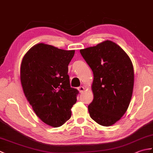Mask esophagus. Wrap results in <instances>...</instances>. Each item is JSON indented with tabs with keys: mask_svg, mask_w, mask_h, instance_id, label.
<instances>
[{
	"mask_svg": "<svg viewBox=\"0 0 153 153\" xmlns=\"http://www.w3.org/2000/svg\"><path fill=\"white\" fill-rule=\"evenodd\" d=\"M78 90H79V93H83L84 91V90H85V88H84L83 86H80V87H78Z\"/></svg>",
	"mask_w": 153,
	"mask_h": 153,
	"instance_id": "obj_1",
	"label": "esophagus"
}]
</instances>
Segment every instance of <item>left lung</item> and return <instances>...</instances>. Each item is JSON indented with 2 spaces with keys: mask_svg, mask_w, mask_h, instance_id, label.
I'll return each instance as SVG.
<instances>
[{
  "mask_svg": "<svg viewBox=\"0 0 153 153\" xmlns=\"http://www.w3.org/2000/svg\"><path fill=\"white\" fill-rule=\"evenodd\" d=\"M80 53L93 72L94 98L88 106L91 118L101 126L114 124L131 99L134 72L130 58L111 41L80 50Z\"/></svg>",
  "mask_w": 153,
  "mask_h": 153,
  "instance_id": "8db88e82",
  "label": "left lung"
}]
</instances>
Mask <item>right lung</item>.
<instances>
[{"instance_id":"add662e5","label":"right lung","mask_w":153,"mask_h":153,"mask_svg":"<svg viewBox=\"0 0 153 153\" xmlns=\"http://www.w3.org/2000/svg\"><path fill=\"white\" fill-rule=\"evenodd\" d=\"M75 51L49 45H35L23 58L20 79L23 90L35 113L51 126L60 127L69 120L78 90L71 87L68 64Z\"/></svg>"}]
</instances>
